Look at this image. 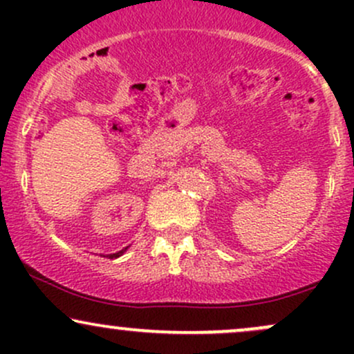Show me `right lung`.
I'll return each instance as SVG.
<instances>
[{
    "instance_id": "obj_1",
    "label": "right lung",
    "mask_w": 354,
    "mask_h": 354,
    "mask_svg": "<svg viewBox=\"0 0 354 354\" xmlns=\"http://www.w3.org/2000/svg\"><path fill=\"white\" fill-rule=\"evenodd\" d=\"M124 251H126V248H124V250H121V251H118V253H113V254H108V258H118V256H121V254H123L124 253Z\"/></svg>"
}]
</instances>
